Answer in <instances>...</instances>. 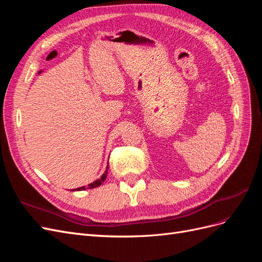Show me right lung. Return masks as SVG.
<instances>
[{
	"instance_id": "1",
	"label": "right lung",
	"mask_w": 262,
	"mask_h": 262,
	"mask_svg": "<svg viewBox=\"0 0 262 262\" xmlns=\"http://www.w3.org/2000/svg\"><path fill=\"white\" fill-rule=\"evenodd\" d=\"M108 168H109V166L107 165V168H106V170H105V172L102 173L101 175V177L99 178V179H97V180H95V181H93L92 184H90V185H87V187H85V186H83V187H80V188H76V189H73L72 191H82V190H86V189H93V188H96V187H99L102 182H104L105 180H106V177H107V173H108Z\"/></svg>"
}]
</instances>
